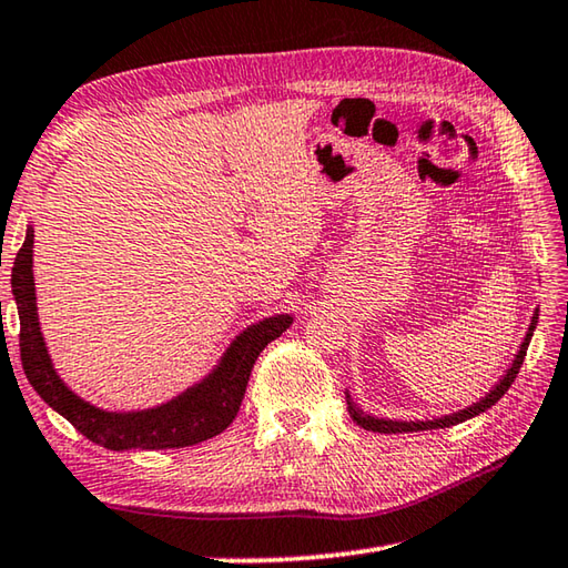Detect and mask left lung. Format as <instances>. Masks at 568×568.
Wrapping results in <instances>:
<instances>
[{
    "instance_id": "obj_1",
    "label": "left lung",
    "mask_w": 568,
    "mask_h": 568,
    "mask_svg": "<svg viewBox=\"0 0 568 568\" xmlns=\"http://www.w3.org/2000/svg\"><path fill=\"white\" fill-rule=\"evenodd\" d=\"M536 323H539V311H534L531 315V323H529V329L527 335H524L521 345L517 349V355H514L511 365L507 367V373H504L499 377V383L494 385L487 395L479 397L477 402H471L469 407H464L459 412H449V415H442V417H432V419H389V417H375L369 415V412H365L363 407L357 405V402L349 397V389L345 392L347 397V409H349V417H353L359 427H365L369 432H383V435H397V432H425V429H445V427H452V425H459V422L464 419H471L481 415V412H487L491 405H497V402L507 395V389L511 387L514 379H517L519 375V367L524 363V355H527L529 349V343L534 337V329H536Z\"/></svg>"
}]
</instances>
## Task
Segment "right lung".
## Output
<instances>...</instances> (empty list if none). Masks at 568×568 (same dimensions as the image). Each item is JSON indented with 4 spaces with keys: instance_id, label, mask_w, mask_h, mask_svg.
Segmentation results:
<instances>
[{
    "instance_id": "obj_1",
    "label": "right lung",
    "mask_w": 568,
    "mask_h": 568,
    "mask_svg": "<svg viewBox=\"0 0 568 568\" xmlns=\"http://www.w3.org/2000/svg\"><path fill=\"white\" fill-rule=\"evenodd\" d=\"M34 229L27 225L22 248L12 267V295L19 313V353L22 367L39 397L69 419L81 435L99 447L123 449H176L211 439L239 415L251 369L261 349L293 325V315H271L248 325L231 339L219 363L199 383L176 397L146 409H104L79 397L51 363L37 313L34 283Z\"/></svg>"
}]
</instances>
